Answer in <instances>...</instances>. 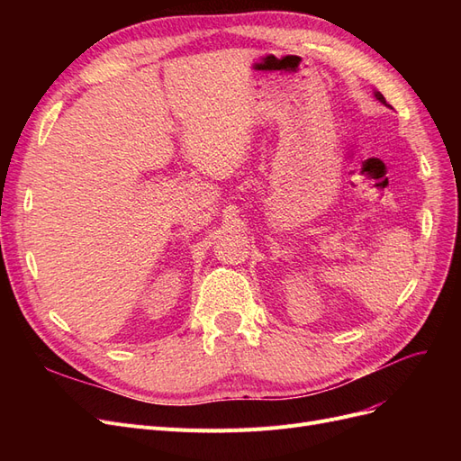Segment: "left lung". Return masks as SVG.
<instances>
[{"label": "left lung", "mask_w": 461, "mask_h": 461, "mask_svg": "<svg viewBox=\"0 0 461 461\" xmlns=\"http://www.w3.org/2000/svg\"><path fill=\"white\" fill-rule=\"evenodd\" d=\"M375 97H376V100H379V102H383V104L386 105V100H384V95H383L381 92H375Z\"/></svg>", "instance_id": "obj_1"}]
</instances>
